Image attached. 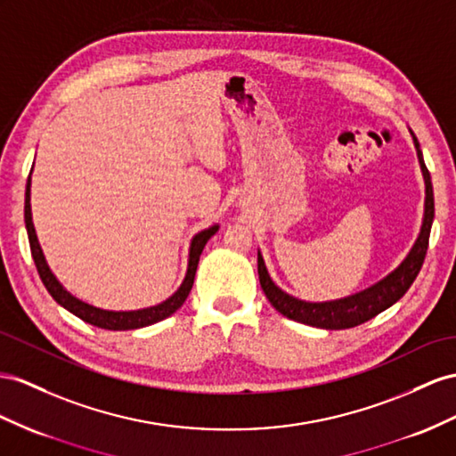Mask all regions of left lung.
Segmentation results:
<instances>
[{
	"mask_svg": "<svg viewBox=\"0 0 456 456\" xmlns=\"http://www.w3.org/2000/svg\"><path fill=\"white\" fill-rule=\"evenodd\" d=\"M414 138V146L418 151L419 166L424 171L426 179V214H424V225L419 231V237L412 247L411 254L406 256V260L396 267L393 273H389L379 283L373 287L362 290L358 295L346 297L341 300L333 302H305L295 297L283 293L281 289L275 287V283L267 275V270L264 265L262 256L258 254V275H260V285L265 293L267 300L272 302V306L281 312L283 316L289 320H295L300 323L312 325V328H322V330H348L356 328V325L364 323L371 318H376L378 314L393 306L396 300L403 298L411 285L414 283L416 275L422 270V264L428 252V242H429V231L431 224H434V189H431V177L429 171L422 158V150H419L418 138Z\"/></svg>",
	"mask_w": 456,
	"mask_h": 456,
	"instance_id": "8db88e82",
	"label": "left lung"
}]
</instances>
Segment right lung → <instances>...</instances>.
<instances>
[{"label": "right lung", "instance_id": "right-lung-1", "mask_svg": "<svg viewBox=\"0 0 456 456\" xmlns=\"http://www.w3.org/2000/svg\"><path fill=\"white\" fill-rule=\"evenodd\" d=\"M25 224H27V232H28V242H30V252L34 264H37L38 275L42 279L44 287L48 289V293L53 297V300L57 305H61L65 310H69L71 314H75L77 318H80L86 323L96 325V328L102 330H110V331H126V330H138V328H146V325L158 323L161 320L169 318L173 312H177L183 302L189 297L192 283H194V275H196V267H198V260H200V254L206 247V242L212 239L217 232V225L204 229L198 232V235L192 239L191 244V256H189V270H186V277L183 285L179 287L177 293L173 297H169L166 302H161L158 306L151 308H144V310H134V312H108V310H100L90 305H85L78 298L71 297L67 290L60 285V281L53 277V273L50 272L48 264L44 260L42 248L37 239V231H34L32 225V214H30V177L27 183V194H25Z\"/></svg>", "mask_w": 456, "mask_h": 456}]
</instances>
